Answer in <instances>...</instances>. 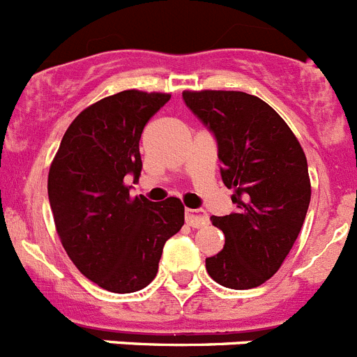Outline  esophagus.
<instances>
[{"label": "esophagus", "instance_id": "obj_1", "mask_svg": "<svg viewBox=\"0 0 357 357\" xmlns=\"http://www.w3.org/2000/svg\"><path fill=\"white\" fill-rule=\"evenodd\" d=\"M185 218L190 227H202L208 224V215L199 210H186Z\"/></svg>", "mask_w": 357, "mask_h": 357}]
</instances>
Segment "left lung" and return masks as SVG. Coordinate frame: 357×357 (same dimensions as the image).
Instances as JSON below:
<instances>
[{
  "mask_svg": "<svg viewBox=\"0 0 357 357\" xmlns=\"http://www.w3.org/2000/svg\"><path fill=\"white\" fill-rule=\"evenodd\" d=\"M183 99L213 131L222 181L236 204L233 213L211 217L226 243L206 258V271L226 288H256L279 271L304 224L311 199L306 155L281 115L256 96L185 91Z\"/></svg>",
  "mask_w": 357,
  "mask_h": 357,
  "instance_id": "left-lung-1",
  "label": "left lung"
}]
</instances>
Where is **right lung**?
<instances>
[{
	"label": "right lung",
	"instance_id": "1",
	"mask_svg": "<svg viewBox=\"0 0 357 357\" xmlns=\"http://www.w3.org/2000/svg\"><path fill=\"white\" fill-rule=\"evenodd\" d=\"M169 99L165 92L137 89L99 99L70 123L50 167L47 195L67 256L114 294L146 288L165 242L185 224L178 197H131L124 179H139V140Z\"/></svg>",
	"mask_w": 357,
	"mask_h": 357
}]
</instances>
